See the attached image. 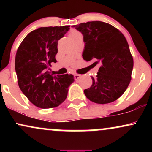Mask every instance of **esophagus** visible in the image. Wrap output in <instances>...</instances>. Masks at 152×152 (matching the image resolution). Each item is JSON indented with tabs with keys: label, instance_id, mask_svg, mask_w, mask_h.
Instances as JSON below:
<instances>
[{
	"label": "esophagus",
	"instance_id": "1",
	"mask_svg": "<svg viewBox=\"0 0 152 152\" xmlns=\"http://www.w3.org/2000/svg\"><path fill=\"white\" fill-rule=\"evenodd\" d=\"M74 77H75V79H76V80H78V79H79V78L81 77V75H79V74H75V75H74Z\"/></svg>",
	"mask_w": 152,
	"mask_h": 152
}]
</instances>
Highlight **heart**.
I'll use <instances>...</instances> for the list:
<instances>
[{
	"label": "heart",
	"mask_w": 152,
	"mask_h": 152,
	"mask_svg": "<svg viewBox=\"0 0 152 152\" xmlns=\"http://www.w3.org/2000/svg\"><path fill=\"white\" fill-rule=\"evenodd\" d=\"M78 34V33L76 32V31H72V32L71 33L70 36H71V35H74V34Z\"/></svg>",
	"instance_id": "1"
}]
</instances>
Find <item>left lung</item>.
<instances>
[{
  "instance_id": "1",
  "label": "left lung",
  "mask_w": 152,
  "mask_h": 152,
  "mask_svg": "<svg viewBox=\"0 0 152 152\" xmlns=\"http://www.w3.org/2000/svg\"><path fill=\"white\" fill-rule=\"evenodd\" d=\"M83 36L85 61L100 64L91 86L84 90L87 99L96 104L113 102L124 93L129 84L134 61L126 38L107 23L91 21L73 26Z\"/></svg>"
}]
</instances>
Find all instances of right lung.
Segmentation results:
<instances>
[{"instance_id": "add662e5", "label": "right lung", "mask_w": 152, "mask_h": 152, "mask_svg": "<svg viewBox=\"0 0 152 152\" xmlns=\"http://www.w3.org/2000/svg\"><path fill=\"white\" fill-rule=\"evenodd\" d=\"M69 26L38 28L29 33L19 46L15 69L20 89L37 107H56L65 101L68 88L74 81L72 74L53 76L48 71L56 63L58 41Z\"/></svg>"}]
</instances>
